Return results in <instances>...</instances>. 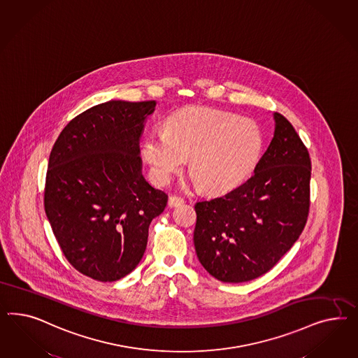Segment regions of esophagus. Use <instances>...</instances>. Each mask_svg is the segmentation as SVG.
<instances>
[{
    "label": "esophagus",
    "instance_id": "esophagus-1",
    "mask_svg": "<svg viewBox=\"0 0 358 358\" xmlns=\"http://www.w3.org/2000/svg\"><path fill=\"white\" fill-rule=\"evenodd\" d=\"M184 202V198H181V196H176V195H171V196H169V199H168V206H180V205H182Z\"/></svg>",
    "mask_w": 358,
    "mask_h": 358
}]
</instances>
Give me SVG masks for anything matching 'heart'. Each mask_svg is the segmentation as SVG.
Instances as JSON below:
<instances>
[{
    "mask_svg": "<svg viewBox=\"0 0 358 358\" xmlns=\"http://www.w3.org/2000/svg\"><path fill=\"white\" fill-rule=\"evenodd\" d=\"M262 144L255 120L217 108H185L166 118L165 131L143 139L141 155L159 185L168 184L190 159L203 190L226 193L250 177Z\"/></svg>",
    "mask_w": 358,
    "mask_h": 358,
    "instance_id": "obj_1",
    "label": "heart"
}]
</instances>
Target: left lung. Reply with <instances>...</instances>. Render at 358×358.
Returning <instances> with one entry per match:
<instances>
[{
  "mask_svg": "<svg viewBox=\"0 0 358 358\" xmlns=\"http://www.w3.org/2000/svg\"><path fill=\"white\" fill-rule=\"evenodd\" d=\"M273 118L274 136L250 180L195 203V252L219 281H250L271 271L307 222L310 155L289 120L280 113Z\"/></svg>",
  "mask_w": 358,
  "mask_h": 358,
  "instance_id": "8db88e82",
  "label": "left lung"
}]
</instances>
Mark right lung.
<instances>
[{
	"mask_svg": "<svg viewBox=\"0 0 358 358\" xmlns=\"http://www.w3.org/2000/svg\"><path fill=\"white\" fill-rule=\"evenodd\" d=\"M156 101H108L71 120L55 141L44 210L65 259L101 282L118 281L145 252L168 202L141 174L139 141Z\"/></svg>",
	"mask_w": 358,
	"mask_h": 358,
	"instance_id": "add662e5",
	"label": "right lung"
}]
</instances>
